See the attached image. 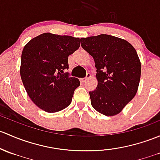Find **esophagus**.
I'll list each match as a JSON object with an SVG mask.
<instances>
[{"mask_svg": "<svg viewBox=\"0 0 160 160\" xmlns=\"http://www.w3.org/2000/svg\"><path fill=\"white\" fill-rule=\"evenodd\" d=\"M90 77V73H87V77H86L85 78H83V79H81V80H82V81H83V82H85V81H87V79H88L89 77Z\"/></svg>", "mask_w": 160, "mask_h": 160, "instance_id": "obj_1", "label": "esophagus"}]
</instances>
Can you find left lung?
Returning <instances> with one entry per match:
<instances>
[{
    "label": "left lung",
    "mask_w": 160,
    "mask_h": 160,
    "mask_svg": "<svg viewBox=\"0 0 160 160\" xmlns=\"http://www.w3.org/2000/svg\"><path fill=\"white\" fill-rule=\"evenodd\" d=\"M80 45L97 68L98 84L89 92L92 107L105 116L117 115L137 92L141 63L137 51L127 40L107 34L81 38Z\"/></svg>",
    "instance_id": "left-lung-1"
}]
</instances>
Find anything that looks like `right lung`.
I'll return each instance as SVG.
<instances>
[{"label":"right lung","instance_id":"add662e5","mask_svg":"<svg viewBox=\"0 0 160 160\" xmlns=\"http://www.w3.org/2000/svg\"><path fill=\"white\" fill-rule=\"evenodd\" d=\"M80 48V38L44 33L30 40L21 54V77L31 100L41 110L56 112L68 107L77 78L63 73L68 57Z\"/></svg>","mask_w":160,"mask_h":160}]
</instances>
